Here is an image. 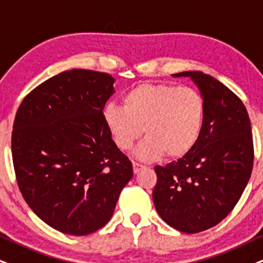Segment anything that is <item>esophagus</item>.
I'll return each instance as SVG.
<instances>
[{
    "label": "esophagus",
    "instance_id": "obj_1",
    "mask_svg": "<svg viewBox=\"0 0 263 263\" xmlns=\"http://www.w3.org/2000/svg\"><path fill=\"white\" fill-rule=\"evenodd\" d=\"M132 166H134V172H135V174H138L139 171L144 168V166L139 165V164H137V162H135V161L132 162Z\"/></svg>",
    "mask_w": 263,
    "mask_h": 263
}]
</instances>
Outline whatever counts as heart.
<instances>
[{
    "instance_id": "heart-1",
    "label": "heart",
    "mask_w": 263,
    "mask_h": 263,
    "mask_svg": "<svg viewBox=\"0 0 263 263\" xmlns=\"http://www.w3.org/2000/svg\"><path fill=\"white\" fill-rule=\"evenodd\" d=\"M204 101L197 89L170 84H142L122 97V107L109 104L103 112L112 142L129 151L142 137L136 151L139 160L153 161L165 155H187L198 141L204 119Z\"/></svg>"
}]
</instances>
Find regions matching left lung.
<instances>
[{"mask_svg":"<svg viewBox=\"0 0 263 263\" xmlns=\"http://www.w3.org/2000/svg\"><path fill=\"white\" fill-rule=\"evenodd\" d=\"M174 76H189L200 88L204 119L187 155L154 167L153 200L166 223L192 234L220 223L237 205L252 172L254 142L247 108L227 86L201 71Z\"/></svg>","mask_w":263,"mask_h":263,"instance_id":"1","label":"left lung"}]
</instances>
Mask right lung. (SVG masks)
Listing matches in <instances>:
<instances>
[{
	"instance_id": "1",
	"label": "right lung",
	"mask_w": 263,
	"mask_h": 263,
	"mask_svg": "<svg viewBox=\"0 0 263 263\" xmlns=\"http://www.w3.org/2000/svg\"><path fill=\"white\" fill-rule=\"evenodd\" d=\"M112 84L107 72L63 71L32 89L16 110L12 158L19 191L62 233L87 235L104 227L134 176L103 119Z\"/></svg>"
}]
</instances>
